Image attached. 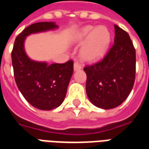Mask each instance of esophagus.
Instances as JSON below:
<instances>
[{
  "label": "esophagus",
  "mask_w": 149,
  "mask_h": 149,
  "mask_svg": "<svg viewBox=\"0 0 149 149\" xmlns=\"http://www.w3.org/2000/svg\"><path fill=\"white\" fill-rule=\"evenodd\" d=\"M73 68H74V71H77V70H80L81 68V65L78 62H75Z\"/></svg>",
  "instance_id": "1"
}]
</instances>
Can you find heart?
<instances>
[{
	"instance_id": "heart-1",
	"label": "heart",
	"mask_w": 149,
	"mask_h": 149,
	"mask_svg": "<svg viewBox=\"0 0 149 149\" xmlns=\"http://www.w3.org/2000/svg\"><path fill=\"white\" fill-rule=\"evenodd\" d=\"M72 39L75 42L86 40L81 49V57L84 61H93L101 57L106 52L111 35L109 29L104 26L97 28L88 25L76 33Z\"/></svg>"
}]
</instances>
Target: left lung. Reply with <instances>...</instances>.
<instances>
[{
	"label": "left lung",
	"instance_id": "obj_1",
	"mask_svg": "<svg viewBox=\"0 0 149 149\" xmlns=\"http://www.w3.org/2000/svg\"><path fill=\"white\" fill-rule=\"evenodd\" d=\"M115 38L101 61L84 68L86 93L97 107L110 109L121 104L131 93L136 77V50L127 32L117 25Z\"/></svg>",
	"mask_w": 149,
	"mask_h": 149
}]
</instances>
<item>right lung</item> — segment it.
<instances>
[{
    "instance_id": "right-lung-1",
    "label": "right lung",
    "mask_w": 149,
    "mask_h": 149,
    "mask_svg": "<svg viewBox=\"0 0 149 149\" xmlns=\"http://www.w3.org/2000/svg\"><path fill=\"white\" fill-rule=\"evenodd\" d=\"M57 28L53 22H38L28 26L16 37L12 64L17 85L31 105L40 110H52L65 100L73 72V61L48 65L28 57L24 49L25 37L32 33Z\"/></svg>"
}]
</instances>
